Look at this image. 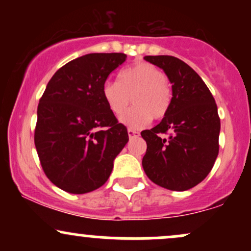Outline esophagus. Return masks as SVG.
I'll list each match as a JSON object with an SVG mask.
<instances>
[{
  "label": "esophagus",
  "instance_id": "esophagus-1",
  "mask_svg": "<svg viewBox=\"0 0 251 251\" xmlns=\"http://www.w3.org/2000/svg\"><path fill=\"white\" fill-rule=\"evenodd\" d=\"M127 133H128V138H129V139H132V138L139 137V132L134 131V129L128 128V129H127Z\"/></svg>",
  "mask_w": 251,
  "mask_h": 251
}]
</instances>
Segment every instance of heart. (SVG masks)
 <instances>
[{
  "mask_svg": "<svg viewBox=\"0 0 251 251\" xmlns=\"http://www.w3.org/2000/svg\"><path fill=\"white\" fill-rule=\"evenodd\" d=\"M132 98L134 107L123 113ZM102 98L109 111L120 116V123L131 129L145 127L154 119L168 113L172 93L163 72L148 62L135 63L119 73L118 82L106 81L102 86Z\"/></svg>",
  "mask_w": 251,
  "mask_h": 251,
  "instance_id": "heart-1",
  "label": "heart"
}]
</instances>
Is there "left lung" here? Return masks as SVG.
I'll list each match as a JSON object with an SVG mask.
<instances>
[{
    "label": "left lung",
    "instance_id": "1",
    "mask_svg": "<svg viewBox=\"0 0 251 251\" xmlns=\"http://www.w3.org/2000/svg\"><path fill=\"white\" fill-rule=\"evenodd\" d=\"M144 59L166 74L172 83V99L162 122L142 132L148 144L143 169L157 185L185 191L209 175L218 155L217 105L201 77L184 61L169 55ZM166 131L169 137H162Z\"/></svg>",
    "mask_w": 251,
    "mask_h": 251
}]
</instances>
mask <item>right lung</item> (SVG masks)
<instances>
[{
    "label": "right lung",
    "instance_id": "1",
    "mask_svg": "<svg viewBox=\"0 0 251 251\" xmlns=\"http://www.w3.org/2000/svg\"><path fill=\"white\" fill-rule=\"evenodd\" d=\"M123 53L86 54L51 76L37 106L34 142L46 176L70 194H87L108 179L128 142L102 98L109 74L125 62Z\"/></svg>",
    "mask_w": 251,
    "mask_h": 251
}]
</instances>
